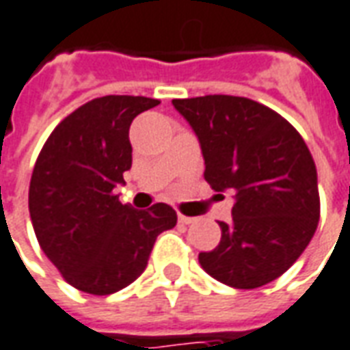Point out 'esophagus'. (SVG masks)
<instances>
[{
	"instance_id": "obj_1",
	"label": "esophagus",
	"mask_w": 350,
	"mask_h": 350,
	"mask_svg": "<svg viewBox=\"0 0 350 350\" xmlns=\"http://www.w3.org/2000/svg\"><path fill=\"white\" fill-rule=\"evenodd\" d=\"M178 219H180L182 224H185V226H189V224H193V221H197V217L185 216V214H180V216H178Z\"/></svg>"
}]
</instances>
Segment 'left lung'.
Segmentation results:
<instances>
[{
  "label": "left lung",
  "instance_id": "obj_1",
  "mask_svg": "<svg viewBox=\"0 0 350 350\" xmlns=\"http://www.w3.org/2000/svg\"><path fill=\"white\" fill-rule=\"evenodd\" d=\"M199 136L204 180L234 193L233 219L199 263L241 290L269 284L311 243L320 217L317 167L301 134L275 109L244 96L176 98Z\"/></svg>",
  "mask_w": 350,
  "mask_h": 350
}]
</instances>
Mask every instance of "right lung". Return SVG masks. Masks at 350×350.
Returning <instances> with one entry per match:
<instances>
[{
    "label": "right lung",
    "instance_id": "1",
    "mask_svg": "<svg viewBox=\"0 0 350 350\" xmlns=\"http://www.w3.org/2000/svg\"><path fill=\"white\" fill-rule=\"evenodd\" d=\"M161 102L109 94L64 117L39 151L28 206L41 250L68 284L92 295L123 290L144 273L159 233L172 229L176 210H148L116 195L133 165L129 129Z\"/></svg>",
    "mask_w": 350,
    "mask_h": 350
}]
</instances>
